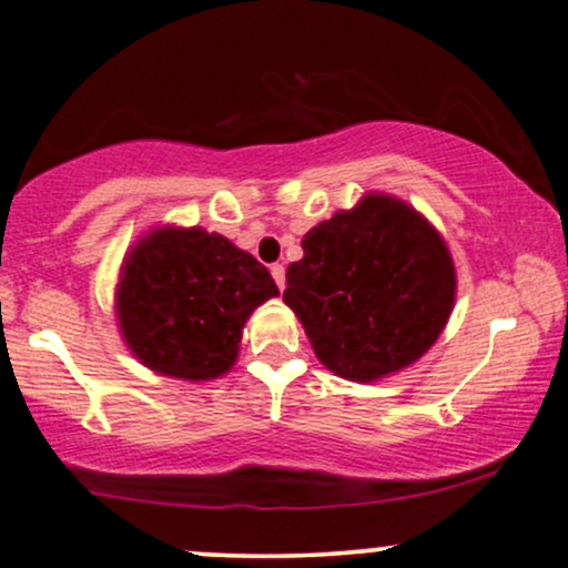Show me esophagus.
Instances as JSON below:
<instances>
[{
	"mask_svg": "<svg viewBox=\"0 0 568 568\" xmlns=\"http://www.w3.org/2000/svg\"><path fill=\"white\" fill-rule=\"evenodd\" d=\"M270 272H272V277H275L277 288H285V266L283 264H272Z\"/></svg>",
	"mask_w": 568,
	"mask_h": 568,
	"instance_id": "1",
	"label": "esophagus"
}]
</instances>
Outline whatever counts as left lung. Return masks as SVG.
<instances>
[{
  "label": "left lung",
  "mask_w": 568,
  "mask_h": 568,
  "mask_svg": "<svg viewBox=\"0 0 568 568\" xmlns=\"http://www.w3.org/2000/svg\"><path fill=\"white\" fill-rule=\"evenodd\" d=\"M283 302L323 366L374 382L410 366L440 336L456 275L440 234L406 202L368 194L302 240Z\"/></svg>",
  "instance_id": "obj_1"
}]
</instances>
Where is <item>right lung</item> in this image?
<instances>
[{"label": "right lung", "instance_id": "obj_1", "mask_svg": "<svg viewBox=\"0 0 568 568\" xmlns=\"http://www.w3.org/2000/svg\"><path fill=\"white\" fill-rule=\"evenodd\" d=\"M277 293L266 266L221 234L165 226L122 266L116 317L143 366L202 382L232 368L245 321Z\"/></svg>", "mask_w": 568, "mask_h": 568}]
</instances>
